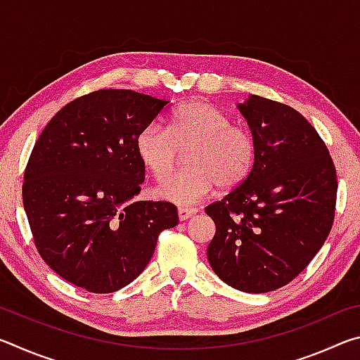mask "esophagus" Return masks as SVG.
<instances>
[{
  "label": "esophagus",
  "instance_id": "34e87169",
  "mask_svg": "<svg viewBox=\"0 0 360 360\" xmlns=\"http://www.w3.org/2000/svg\"><path fill=\"white\" fill-rule=\"evenodd\" d=\"M197 210L195 208H179L178 210V216H179V221H187V219L193 217L195 214H197Z\"/></svg>",
  "mask_w": 360,
  "mask_h": 360
}]
</instances>
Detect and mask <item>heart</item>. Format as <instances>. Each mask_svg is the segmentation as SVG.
I'll return each mask as SVG.
<instances>
[{"mask_svg":"<svg viewBox=\"0 0 360 360\" xmlns=\"http://www.w3.org/2000/svg\"><path fill=\"white\" fill-rule=\"evenodd\" d=\"M191 146L184 172L157 187L162 200L179 206L193 205L212 188H233L251 173L255 141L251 131L231 120L222 109L203 100L179 105L169 114L167 130L149 124L135 138V154L146 172L162 181L171 172L175 149Z\"/></svg>","mask_w":360,"mask_h":360,"instance_id":"heart-1","label":"heart"}]
</instances>
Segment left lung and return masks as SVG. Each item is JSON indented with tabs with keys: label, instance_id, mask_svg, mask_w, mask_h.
I'll list each match as a JSON object with an SVG mask.
<instances>
[{
	"label": "left lung",
	"instance_id": "1",
	"mask_svg": "<svg viewBox=\"0 0 360 360\" xmlns=\"http://www.w3.org/2000/svg\"><path fill=\"white\" fill-rule=\"evenodd\" d=\"M255 141L251 173L206 206L216 224L208 255L231 288L264 294L303 271L327 240L337 172L314 127L283 103L249 95L238 103Z\"/></svg>",
	"mask_w": 360,
	"mask_h": 360
}]
</instances>
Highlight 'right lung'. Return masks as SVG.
Returning a JSON list of instances; mask_svg holds the SVG:
<instances>
[{
	"instance_id": "right-lung-1",
	"label": "right lung",
	"mask_w": 360,
	"mask_h": 360,
	"mask_svg": "<svg viewBox=\"0 0 360 360\" xmlns=\"http://www.w3.org/2000/svg\"><path fill=\"white\" fill-rule=\"evenodd\" d=\"M168 103L98 90L60 109L34 144L23 208L41 257L77 288H125L148 266L160 231L179 222L173 203L135 202L144 181L135 138Z\"/></svg>"
}]
</instances>
